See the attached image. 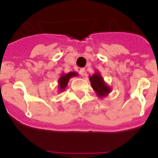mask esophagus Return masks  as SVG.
Wrapping results in <instances>:
<instances>
[{"label":"esophagus","instance_id":"34e87169","mask_svg":"<svg viewBox=\"0 0 158 158\" xmlns=\"http://www.w3.org/2000/svg\"><path fill=\"white\" fill-rule=\"evenodd\" d=\"M79 74H80L81 76H84V74H85V69H80L79 70Z\"/></svg>","mask_w":158,"mask_h":158}]
</instances>
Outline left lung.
<instances>
[{
  "mask_svg": "<svg viewBox=\"0 0 158 158\" xmlns=\"http://www.w3.org/2000/svg\"><path fill=\"white\" fill-rule=\"evenodd\" d=\"M89 80L91 82L92 88L96 93L97 96L100 98L106 97L111 91L110 87L106 84L99 71H96L93 75L89 76Z\"/></svg>",
  "mask_w": 158,
  "mask_h": 158,
  "instance_id": "1",
  "label": "left lung"
}]
</instances>
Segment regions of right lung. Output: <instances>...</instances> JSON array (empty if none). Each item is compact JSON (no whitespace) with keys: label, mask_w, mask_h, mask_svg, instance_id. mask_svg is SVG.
<instances>
[{"label":"right lung","mask_w":158,"mask_h":158,"mask_svg":"<svg viewBox=\"0 0 158 158\" xmlns=\"http://www.w3.org/2000/svg\"><path fill=\"white\" fill-rule=\"evenodd\" d=\"M78 76V73L76 72H69L68 74H61L58 79V89H59L60 93H61L66 89L67 84L69 83V79H71L72 77Z\"/></svg>","instance_id":"right-lung-1"}]
</instances>
